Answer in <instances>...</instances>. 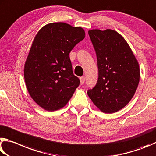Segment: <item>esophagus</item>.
<instances>
[{
  "label": "esophagus",
  "instance_id": "obj_1",
  "mask_svg": "<svg viewBox=\"0 0 156 156\" xmlns=\"http://www.w3.org/2000/svg\"><path fill=\"white\" fill-rule=\"evenodd\" d=\"M85 81H86V77H85V76H81V77H80V83H81V85L84 83V82H85Z\"/></svg>",
  "mask_w": 156,
  "mask_h": 156
}]
</instances>
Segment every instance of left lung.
<instances>
[{
	"label": "left lung",
	"instance_id": "left-lung-1",
	"mask_svg": "<svg viewBox=\"0 0 156 156\" xmlns=\"http://www.w3.org/2000/svg\"><path fill=\"white\" fill-rule=\"evenodd\" d=\"M96 52L99 78L87 92L94 104L112 114L126 105L138 88L140 68L129 44L114 30L88 31Z\"/></svg>",
	"mask_w": 156,
	"mask_h": 156
}]
</instances>
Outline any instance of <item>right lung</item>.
Listing matches in <instances>:
<instances>
[{"label": "right lung", "instance_id": "1", "mask_svg": "<svg viewBox=\"0 0 156 156\" xmlns=\"http://www.w3.org/2000/svg\"><path fill=\"white\" fill-rule=\"evenodd\" d=\"M84 37L81 27L64 23L46 24L35 35L24 64V80L30 96L44 110L64 107L80 85L69 53Z\"/></svg>", "mask_w": 156, "mask_h": 156}]
</instances>
